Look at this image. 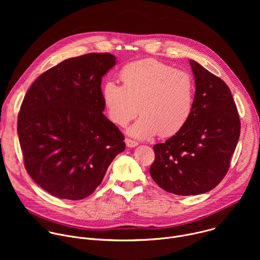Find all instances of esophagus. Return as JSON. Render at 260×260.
Returning <instances> with one entry per match:
<instances>
[{"label":"esophagus","mask_w":260,"mask_h":260,"mask_svg":"<svg viewBox=\"0 0 260 260\" xmlns=\"http://www.w3.org/2000/svg\"><path fill=\"white\" fill-rule=\"evenodd\" d=\"M125 144L127 147L129 148H133V147H136L138 146V142L134 141V140H131V139H125Z\"/></svg>","instance_id":"obj_1"}]
</instances>
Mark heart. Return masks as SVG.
<instances>
[{
  "label": "heart",
  "mask_w": 260,
  "mask_h": 260,
  "mask_svg": "<svg viewBox=\"0 0 260 260\" xmlns=\"http://www.w3.org/2000/svg\"><path fill=\"white\" fill-rule=\"evenodd\" d=\"M120 79L122 85L114 81L104 84L103 101L109 119L118 126H125L140 111L142 116L128 129L132 136L143 140L158 134L172 137L189 121L196 101L190 73L143 59L123 67Z\"/></svg>",
  "instance_id": "obj_1"
}]
</instances>
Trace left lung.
<instances>
[{
    "mask_svg": "<svg viewBox=\"0 0 260 260\" xmlns=\"http://www.w3.org/2000/svg\"><path fill=\"white\" fill-rule=\"evenodd\" d=\"M196 81L192 115L185 127L153 146V181L178 196H197L215 188L230 169L241 121L226 83L199 62L189 60Z\"/></svg>",
    "mask_w": 260,
    "mask_h": 260,
    "instance_id": "left-lung-1",
    "label": "left lung"
}]
</instances>
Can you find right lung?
Here are the masks:
<instances>
[{
	"instance_id": "right-lung-1",
	"label": "right lung",
	"mask_w": 260,
	"mask_h": 260,
	"mask_svg": "<svg viewBox=\"0 0 260 260\" xmlns=\"http://www.w3.org/2000/svg\"><path fill=\"white\" fill-rule=\"evenodd\" d=\"M115 63L106 52L66 59L41 74L24 95L17 119L24 167L55 198L89 197L124 151V136L103 114L102 78Z\"/></svg>"
}]
</instances>
